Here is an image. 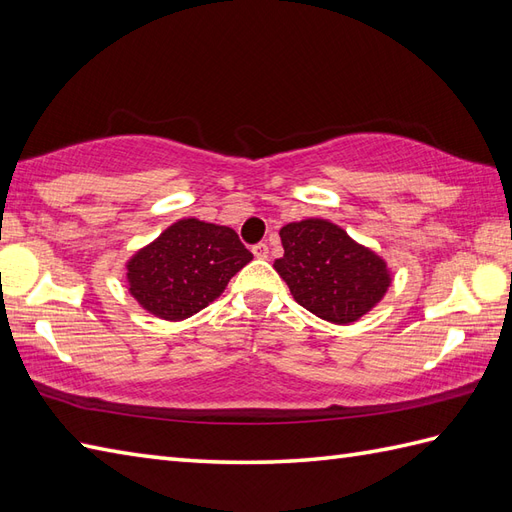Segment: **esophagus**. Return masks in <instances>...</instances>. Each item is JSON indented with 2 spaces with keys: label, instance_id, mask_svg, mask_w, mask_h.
<instances>
[{
  "label": "esophagus",
  "instance_id": "1",
  "mask_svg": "<svg viewBox=\"0 0 512 512\" xmlns=\"http://www.w3.org/2000/svg\"><path fill=\"white\" fill-rule=\"evenodd\" d=\"M252 252L258 260H265L269 256V247H267V243H258V245L252 247Z\"/></svg>",
  "mask_w": 512,
  "mask_h": 512
}]
</instances>
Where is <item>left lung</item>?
Instances as JSON below:
<instances>
[{
    "mask_svg": "<svg viewBox=\"0 0 512 512\" xmlns=\"http://www.w3.org/2000/svg\"><path fill=\"white\" fill-rule=\"evenodd\" d=\"M280 239L284 256L273 269L295 302L321 319L347 326L389 291L393 278L384 258L328 219L286 223Z\"/></svg>",
    "mask_w": 512,
    "mask_h": 512,
    "instance_id": "1",
    "label": "left lung"
}]
</instances>
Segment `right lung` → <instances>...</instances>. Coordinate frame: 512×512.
<instances>
[{
    "instance_id": "obj_1",
    "label": "right lung",
    "mask_w": 512,
    "mask_h": 512,
    "mask_svg": "<svg viewBox=\"0 0 512 512\" xmlns=\"http://www.w3.org/2000/svg\"><path fill=\"white\" fill-rule=\"evenodd\" d=\"M252 258L232 228L180 219L128 260V291L149 315L182 321L215 302Z\"/></svg>"
}]
</instances>
